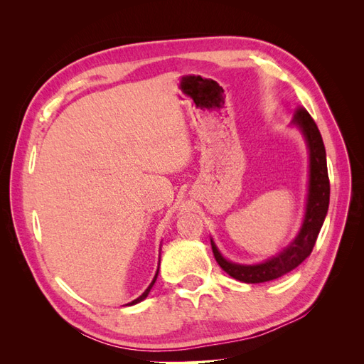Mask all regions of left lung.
<instances>
[{
    "instance_id": "left-lung-1",
    "label": "left lung",
    "mask_w": 364,
    "mask_h": 364,
    "mask_svg": "<svg viewBox=\"0 0 364 364\" xmlns=\"http://www.w3.org/2000/svg\"><path fill=\"white\" fill-rule=\"evenodd\" d=\"M290 126L296 127L305 138L308 155H310V171H308V194L304 222L299 232L291 243L277 255L258 264H238L226 259L217 249L211 238L215 261L229 277L247 284H259L281 278L304 262L316 245L318 232L328 213L329 205V179L326 168V151L314 119L304 107L296 109Z\"/></svg>"
}]
</instances>
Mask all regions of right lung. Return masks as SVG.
<instances>
[{
  "label": "right lung",
  "instance_id": "obj_1",
  "mask_svg": "<svg viewBox=\"0 0 364 364\" xmlns=\"http://www.w3.org/2000/svg\"><path fill=\"white\" fill-rule=\"evenodd\" d=\"M158 273H159V266H158V270H156V274H155V278H153V281L150 282V285H149V287L146 289V291L144 293H142L139 297H136V299L135 301H132V302H129L127 305H135V304H138V302H141V301H144L146 299V297L149 296V293H150V290H151V287H153V285H155V282H156V278H158Z\"/></svg>",
  "mask_w": 364,
  "mask_h": 364
}]
</instances>
